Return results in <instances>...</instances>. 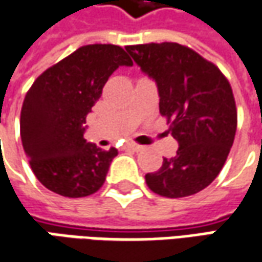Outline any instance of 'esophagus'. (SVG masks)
<instances>
[{"label": "esophagus", "instance_id": "34e87169", "mask_svg": "<svg viewBox=\"0 0 262 262\" xmlns=\"http://www.w3.org/2000/svg\"><path fill=\"white\" fill-rule=\"evenodd\" d=\"M125 148L128 150H133V151H140L143 146H140V144H137V143H133V141H129V143H126Z\"/></svg>", "mask_w": 262, "mask_h": 262}]
</instances>
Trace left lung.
Returning <instances> with one entry per match:
<instances>
[{
    "label": "left lung",
    "mask_w": 262,
    "mask_h": 262,
    "mask_svg": "<svg viewBox=\"0 0 262 262\" xmlns=\"http://www.w3.org/2000/svg\"><path fill=\"white\" fill-rule=\"evenodd\" d=\"M141 71L156 81L159 109L178 141L176 155L147 173L159 195L182 198L208 186L233 144L237 112L232 87L213 62L175 42L125 46Z\"/></svg>",
    "instance_id": "obj_1"
}]
</instances>
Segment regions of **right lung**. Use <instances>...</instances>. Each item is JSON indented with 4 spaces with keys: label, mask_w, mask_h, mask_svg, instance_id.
<instances>
[{
    "label": "right lung",
    "mask_w": 262,
    "mask_h": 262,
    "mask_svg": "<svg viewBox=\"0 0 262 262\" xmlns=\"http://www.w3.org/2000/svg\"><path fill=\"white\" fill-rule=\"evenodd\" d=\"M133 61L116 45H86L49 67L29 89L21 106L20 136L36 178L68 198L95 194L118 150L84 140L86 116L107 78Z\"/></svg>",
    "instance_id": "add662e5"
}]
</instances>
